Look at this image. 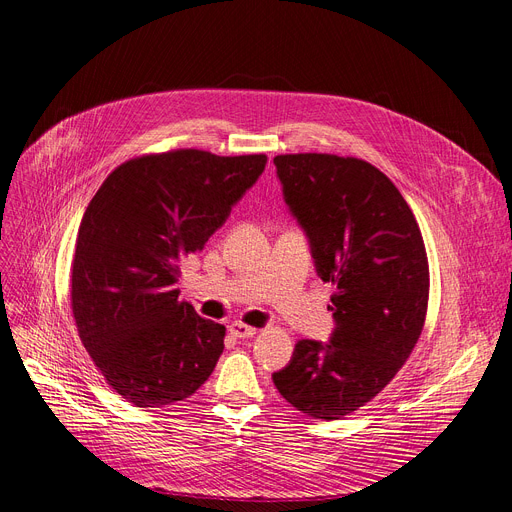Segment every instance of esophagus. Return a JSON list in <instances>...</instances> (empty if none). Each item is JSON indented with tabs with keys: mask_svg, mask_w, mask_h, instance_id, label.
Segmentation results:
<instances>
[{
	"mask_svg": "<svg viewBox=\"0 0 512 512\" xmlns=\"http://www.w3.org/2000/svg\"><path fill=\"white\" fill-rule=\"evenodd\" d=\"M255 328H251V326H245V324H240V321H234V324L230 326V334L234 336V338H240V340H245V338H253L255 336Z\"/></svg>",
	"mask_w": 512,
	"mask_h": 512,
	"instance_id": "1",
	"label": "esophagus"
}]
</instances>
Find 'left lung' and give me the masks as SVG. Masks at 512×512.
<instances>
[{"label": "left lung", "instance_id": "1", "mask_svg": "<svg viewBox=\"0 0 512 512\" xmlns=\"http://www.w3.org/2000/svg\"><path fill=\"white\" fill-rule=\"evenodd\" d=\"M317 276L336 286L328 342L299 340L272 380L290 405L334 421L380 394L421 336L429 272L415 215L378 168L355 157H274Z\"/></svg>", "mask_w": 512, "mask_h": 512}]
</instances>
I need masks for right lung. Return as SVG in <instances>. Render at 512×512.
Wrapping results in <instances>:
<instances>
[{"label": "right lung", "instance_id": "add662e5", "mask_svg": "<svg viewBox=\"0 0 512 512\" xmlns=\"http://www.w3.org/2000/svg\"><path fill=\"white\" fill-rule=\"evenodd\" d=\"M265 155L180 149L130 159L105 178L76 236L72 313L97 369L134 407L195 394L226 328L178 301V263L203 251L263 174Z\"/></svg>", "mask_w": 512, "mask_h": 512}]
</instances>
